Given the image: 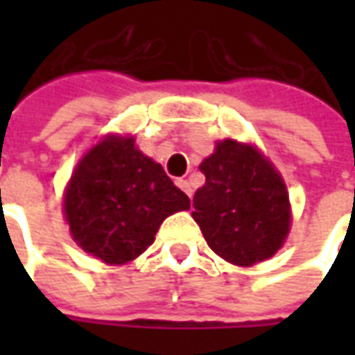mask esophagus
I'll use <instances>...</instances> for the list:
<instances>
[{"mask_svg":"<svg viewBox=\"0 0 355 355\" xmlns=\"http://www.w3.org/2000/svg\"><path fill=\"white\" fill-rule=\"evenodd\" d=\"M175 185H178V187H180V189L184 191L187 198L191 199L193 191H191V185H189V182H187V180H178V182H175Z\"/></svg>","mask_w":355,"mask_h":355,"instance_id":"1","label":"esophagus"}]
</instances>
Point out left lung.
I'll return each instance as SVG.
<instances>
[{
  "mask_svg": "<svg viewBox=\"0 0 355 355\" xmlns=\"http://www.w3.org/2000/svg\"><path fill=\"white\" fill-rule=\"evenodd\" d=\"M199 170L205 185L193 196L191 215L211 251L241 266L279 251L291 227L288 193L265 156L252 146L225 140Z\"/></svg>",
  "mask_w": 355,
  "mask_h": 355,
  "instance_id": "1",
  "label": "left lung"
}]
</instances>
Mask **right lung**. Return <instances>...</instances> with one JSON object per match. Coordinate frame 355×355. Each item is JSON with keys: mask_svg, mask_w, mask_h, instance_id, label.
<instances>
[{"mask_svg": "<svg viewBox=\"0 0 355 355\" xmlns=\"http://www.w3.org/2000/svg\"><path fill=\"white\" fill-rule=\"evenodd\" d=\"M189 207L164 168L134 148V138L108 136L80 159L64 193V215L76 243L108 265L144 252L162 221Z\"/></svg>", "mask_w": 355, "mask_h": 355, "instance_id": "1", "label": "right lung"}]
</instances>
